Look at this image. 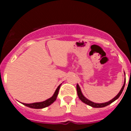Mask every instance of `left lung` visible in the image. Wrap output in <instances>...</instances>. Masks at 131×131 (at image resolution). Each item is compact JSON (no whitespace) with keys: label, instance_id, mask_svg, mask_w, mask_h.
Returning a JSON list of instances; mask_svg holds the SVG:
<instances>
[{"label":"left lung","instance_id":"8db88e82","mask_svg":"<svg viewBox=\"0 0 131 131\" xmlns=\"http://www.w3.org/2000/svg\"><path fill=\"white\" fill-rule=\"evenodd\" d=\"M125 84V79L124 84H123V85L122 88H121V91H120L118 93L117 95L115 97H114L113 99H112L111 100H110L109 102H105V103H100V104H98V103H94V102H91V100H88L87 98H85V97L83 96V94H82L81 91V89H80V87H79V86L78 84H77V94H78V96H79V99L81 100L83 102H84V104H86L89 105V106H91V107H105V106H108L109 104H112V102H113L115 101V100H116L117 99V98L120 96V95H121V93H122L123 91V89H124Z\"/></svg>","mask_w":131,"mask_h":131}]
</instances>
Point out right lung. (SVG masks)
I'll use <instances>...</instances> for the list:
<instances>
[{
	"mask_svg": "<svg viewBox=\"0 0 131 131\" xmlns=\"http://www.w3.org/2000/svg\"><path fill=\"white\" fill-rule=\"evenodd\" d=\"M60 84L58 88L56 90L55 92L53 94L51 98H48L47 100L45 101L41 102H35V103H32V104H25V103H22L23 104L25 105V106H27L29 107H31V108H34V109H42L44 108V107H48L50 105H51L56 100V98H57V96L59 92V89H60V86H61Z\"/></svg>",
	"mask_w": 131,
	"mask_h": 131,
	"instance_id": "right-lung-1",
	"label": "right lung"
}]
</instances>
